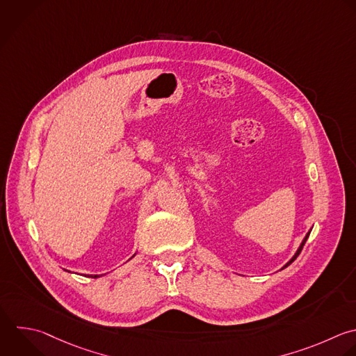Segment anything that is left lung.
I'll return each instance as SVG.
<instances>
[{
    "mask_svg": "<svg viewBox=\"0 0 356 356\" xmlns=\"http://www.w3.org/2000/svg\"><path fill=\"white\" fill-rule=\"evenodd\" d=\"M309 234H310V231H309V232H307V234H306V236H305V238H303V241H302V243H300V246H299V248H298V250H296V253H295V254H293V256H292V259H291V260H289V261H288V263H286V264H285V266H284V267H282V268H285V267H288V266H289V264H291V263H292V261H293V260H295V259H296V257H298V256H299V253H300V250H302V248H303V245H305V242H306V239H307V238H309Z\"/></svg>",
    "mask_w": 356,
    "mask_h": 356,
    "instance_id": "left-lung-1",
    "label": "left lung"
}]
</instances>
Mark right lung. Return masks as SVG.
Here are the masks:
<instances>
[{"label":"right lung","instance_id":"obj_1","mask_svg":"<svg viewBox=\"0 0 356 356\" xmlns=\"http://www.w3.org/2000/svg\"><path fill=\"white\" fill-rule=\"evenodd\" d=\"M90 277H93V278H97V277H100V275H97V274H96V275H90Z\"/></svg>","mask_w":356,"mask_h":356}]
</instances>
